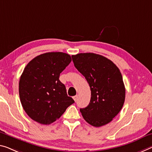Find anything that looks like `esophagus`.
Returning <instances> with one entry per match:
<instances>
[{"label": "esophagus", "instance_id": "34e87169", "mask_svg": "<svg viewBox=\"0 0 152 152\" xmlns=\"http://www.w3.org/2000/svg\"><path fill=\"white\" fill-rule=\"evenodd\" d=\"M73 99H74L75 101H76L77 99V95H76V96H73Z\"/></svg>", "mask_w": 152, "mask_h": 152}]
</instances>
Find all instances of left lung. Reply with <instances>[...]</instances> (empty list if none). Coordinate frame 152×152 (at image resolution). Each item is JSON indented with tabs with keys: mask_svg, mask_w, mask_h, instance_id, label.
I'll list each match as a JSON object with an SVG mask.
<instances>
[{
	"mask_svg": "<svg viewBox=\"0 0 152 152\" xmlns=\"http://www.w3.org/2000/svg\"><path fill=\"white\" fill-rule=\"evenodd\" d=\"M72 59L91 90L89 104L80 109L83 119L95 127L111 122L125 100L126 90L120 69L108 58L94 53H78L72 56Z\"/></svg>",
	"mask_w": 152,
	"mask_h": 152,
	"instance_id": "8db88e82",
	"label": "left lung"
}]
</instances>
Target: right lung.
I'll return each instance as SVG.
<instances>
[{
    "mask_svg": "<svg viewBox=\"0 0 152 152\" xmlns=\"http://www.w3.org/2000/svg\"><path fill=\"white\" fill-rule=\"evenodd\" d=\"M71 62L63 52H48L33 58L20 77L19 94L26 113L41 124H50L74 103L68 96L60 74Z\"/></svg>",
    "mask_w": 152,
    "mask_h": 152,
    "instance_id": "1",
    "label": "right lung"
}]
</instances>
